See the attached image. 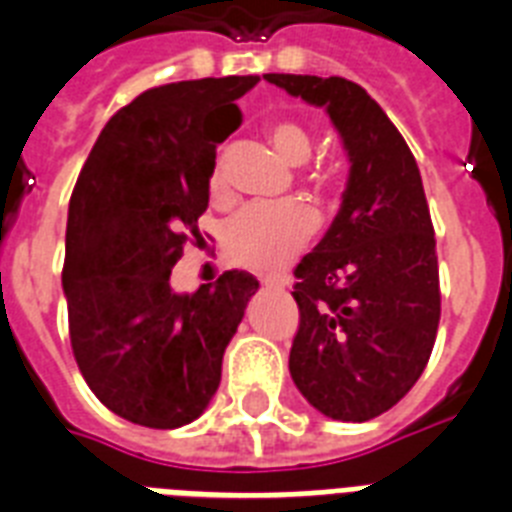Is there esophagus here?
I'll return each instance as SVG.
<instances>
[{
	"instance_id": "1",
	"label": "esophagus",
	"mask_w": 512,
	"mask_h": 512,
	"mask_svg": "<svg viewBox=\"0 0 512 512\" xmlns=\"http://www.w3.org/2000/svg\"><path fill=\"white\" fill-rule=\"evenodd\" d=\"M260 281H263V286H268V289H286V286H289V276H263Z\"/></svg>"
}]
</instances>
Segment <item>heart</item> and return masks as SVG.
Segmentation results:
<instances>
[{
    "instance_id": "b5f03b06",
    "label": "heart",
    "mask_w": 512,
    "mask_h": 512,
    "mask_svg": "<svg viewBox=\"0 0 512 512\" xmlns=\"http://www.w3.org/2000/svg\"><path fill=\"white\" fill-rule=\"evenodd\" d=\"M265 134L278 149V155L292 165L307 162L313 152V136L297 120H273L265 128ZM210 191L215 197H223L226 191V178L220 165H215L210 173ZM315 228H318V215L313 213V207L299 199L273 202V205H247L223 228V252L228 263L239 268H281L297 249L305 247Z\"/></svg>"
}]
</instances>
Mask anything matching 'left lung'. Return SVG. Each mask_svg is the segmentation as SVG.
<instances>
[{"label": "left lung", "instance_id": "8db88e82", "mask_svg": "<svg viewBox=\"0 0 512 512\" xmlns=\"http://www.w3.org/2000/svg\"><path fill=\"white\" fill-rule=\"evenodd\" d=\"M265 81L326 107L352 162L342 210L294 268L299 328L289 373L328 418L371 421L421 378L442 315L421 170L355 81L289 73H265Z\"/></svg>", "mask_w": 512, "mask_h": 512}]
</instances>
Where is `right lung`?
<instances>
[{"instance_id":"obj_1","label":"right lung","mask_w":512,"mask_h":512,"mask_svg":"<svg viewBox=\"0 0 512 512\" xmlns=\"http://www.w3.org/2000/svg\"><path fill=\"white\" fill-rule=\"evenodd\" d=\"M260 76L165 83L102 128L70 194L62 289L81 376L112 413L178 429L205 413L257 278L226 270L194 294L173 265L210 202L215 149Z\"/></svg>"}]
</instances>
